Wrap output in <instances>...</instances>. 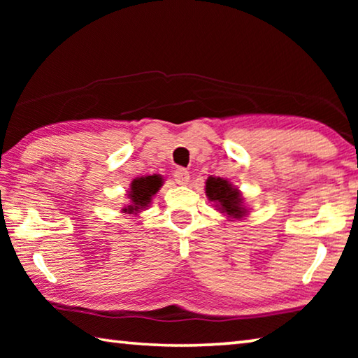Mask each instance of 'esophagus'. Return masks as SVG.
<instances>
[{
	"mask_svg": "<svg viewBox=\"0 0 358 358\" xmlns=\"http://www.w3.org/2000/svg\"><path fill=\"white\" fill-rule=\"evenodd\" d=\"M173 178L178 185H186L187 181H189V172H187L183 167H178L177 171L173 172Z\"/></svg>",
	"mask_w": 358,
	"mask_h": 358,
	"instance_id": "1",
	"label": "esophagus"
}]
</instances>
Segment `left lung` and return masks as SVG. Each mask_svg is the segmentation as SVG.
Instances as JSON below:
<instances>
[{
  "mask_svg": "<svg viewBox=\"0 0 358 358\" xmlns=\"http://www.w3.org/2000/svg\"><path fill=\"white\" fill-rule=\"evenodd\" d=\"M205 192H207V197L211 202H216L221 213H226L229 217L240 220L246 215V208L241 205L238 189H235L227 180L210 177L205 183Z\"/></svg>",
  "mask_w": 358,
  "mask_h": 358,
  "instance_id": "left-lung-1",
  "label": "left lung"
}]
</instances>
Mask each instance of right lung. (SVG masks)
<instances>
[{"instance_id": "add662e5", "label": "right lung", "mask_w": 358, "mask_h": 358, "mask_svg": "<svg viewBox=\"0 0 358 358\" xmlns=\"http://www.w3.org/2000/svg\"><path fill=\"white\" fill-rule=\"evenodd\" d=\"M162 185L161 175H148V177L136 178L131 183L129 199L131 205L123 208L124 213H138V211L147 208L151 201V197L155 196Z\"/></svg>"}]
</instances>
